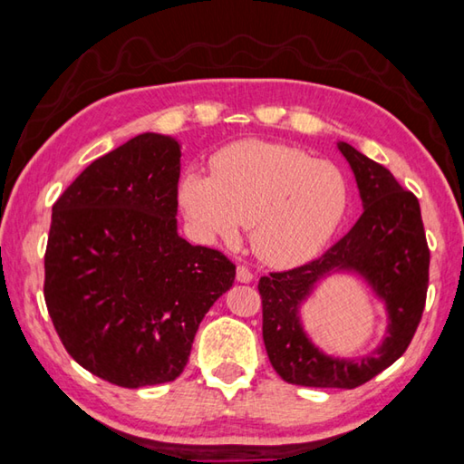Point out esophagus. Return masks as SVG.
Masks as SVG:
<instances>
[{
    "mask_svg": "<svg viewBox=\"0 0 464 464\" xmlns=\"http://www.w3.org/2000/svg\"><path fill=\"white\" fill-rule=\"evenodd\" d=\"M251 279H253L251 271L245 266H239L237 267V281H239V284H251Z\"/></svg>",
    "mask_w": 464,
    "mask_h": 464,
    "instance_id": "esophagus-1",
    "label": "esophagus"
}]
</instances>
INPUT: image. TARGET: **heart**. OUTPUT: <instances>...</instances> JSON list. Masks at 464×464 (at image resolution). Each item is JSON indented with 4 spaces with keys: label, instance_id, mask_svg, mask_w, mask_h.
Returning <instances> with one entry per match:
<instances>
[{
    "label": "heart",
    "instance_id": "obj_1",
    "mask_svg": "<svg viewBox=\"0 0 464 464\" xmlns=\"http://www.w3.org/2000/svg\"><path fill=\"white\" fill-rule=\"evenodd\" d=\"M215 175L187 170L179 203L203 239L235 241L251 225L256 256L276 267L317 256L348 208L338 167L294 147L245 140L217 152Z\"/></svg>",
    "mask_w": 464,
    "mask_h": 464
}]
</instances>
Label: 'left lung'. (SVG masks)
<instances>
[{"mask_svg":"<svg viewBox=\"0 0 464 464\" xmlns=\"http://www.w3.org/2000/svg\"><path fill=\"white\" fill-rule=\"evenodd\" d=\"M338 150L356 179L364 213L320 259L269 274L257 285L269 362L285 382L297 386L356 388L392 366L419 328L429 289L430 251L419 198L352 144L338 140ZM338 273L360 276L385 304L387 334L366 357L325 354L303 328L301 305L324 278Z\"/></svg>","mask_w":464,"mask_h":464,"instance_id":"1","label":"left lung"}]
</instances>
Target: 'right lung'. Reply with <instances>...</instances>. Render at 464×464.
<instances>
[{
  "instance_id": "right-lung-1",
  "label": "right lung",
  "mask_w": 464,
  "mask_h": 464,
  "mask_svg": "<svg viewBox=\"0 0 464 464\" xmlns=\"http://www.w3.org/2000/svg\"><path fill=\"white\" fill-rule=\"evenodd\" d=\"M180 142L142 132L80 172L52 207L44 297L63 348L122 388L172 382L235 281L223 253L177 231Z\"/></svg>"
}]
</instances>
